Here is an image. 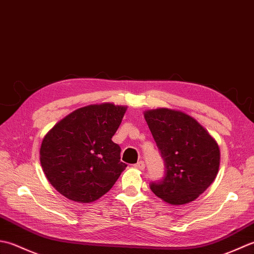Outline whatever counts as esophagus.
Here are the masks:
<instances>
[{
    "instance_id": "obj_1",
    "label": "esophagus",
    "mask_w": 254,
    "mask_h": 254,
    "mask_svg": "<svg viewBox=\"0 0 254 254\" xmlns=\"http://www.w3.org/2000/svg\"><path fill=\"white\" fill-rule=\"evenodd\" d=\"M133 167L139 170H143L144 167H146V164H144L143 161H138L136 164H133Z\"/></svg>"
}]
</instances>
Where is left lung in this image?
I'll use <instances>...</instances> for the list:
<instances>
[{
    "instance_id": "left-lung-1",
    "label": "left lung",
    "mask_w": 254,
    "mask_h": 254,
    "mask_svg": "<svg viewBox=\"0 0 254 254\" xmlns=\"http://www.w3.org/2000/svg\"><path fill=\"white\" fill-rule=\"evenodd\" d=\"M144 118L164 163L163 178L150 183V189L172 205L196 199L218 172V144L193 117L182 112L158 108L144 113Z\"/></svg>"
}]
</instances>
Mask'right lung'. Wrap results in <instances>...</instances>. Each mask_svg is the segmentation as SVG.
Segmentation results:
<instances>
[{"label":"right lung","mask_w":254,"mask_h":254,"mask_svg":"<svg viewBox=\"0 0 254 254\" xmlns=\"http://www.w3.org/2000/svg\"><path fill=\"white\" fill-rule=\"evenodd\" d=\"M125 106L110 103L79 108L46 134L40 162L51 185L79 203H91L110 190L127 167L112 140Z\"/></svg>","instance_id":"obj_1"}]
</instances>
